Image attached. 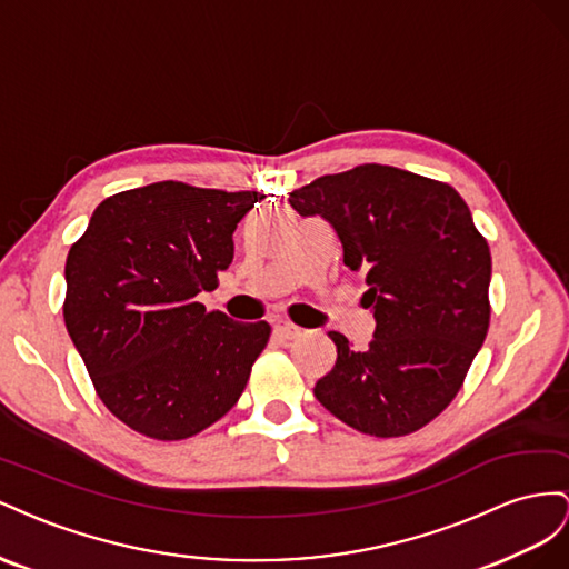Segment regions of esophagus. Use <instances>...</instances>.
<instances>
[{"mask_svg": "<svg viewBox=\"0 0 569 569\" xmlns=\"http://www.w3.org/2000/svg\"><path fill=\"white\" fill-rule=\"evenodd\" d=\"M273 333L279 336V338H283V340H293V338L300 336V329L293 327V323H290V321H276L273 323Z\"/></svg>", "mask_w": 569, "mask_h": 569, "instance_id": "obj_1", "label": "esophagus"}]
</instances>
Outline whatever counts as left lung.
Masks as SVG:
<instances>
[{
  "label": "left lung",
  "mask_w": 569,
  "mask_h": 569,
  "mask_svg": "<svg viewBox=\"0 0 569 569\" xmlns=\"http://www.w3.org/2000/svg\"><path fill=\"white\" fill-rule=\"evenodd\" d=\"M300 217H321L343 262L367 276L377 319L365 352L331 331L336 365L317 400L348 427L405 436L456 398L489 331L491 252L469 207L446 183L383 164L321 176L290 192Z\"/></svg>",
  "instance_id": "left-lung-1"
}]
</instances>
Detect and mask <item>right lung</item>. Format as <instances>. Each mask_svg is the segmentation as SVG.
<instances>
[{
	"instance_id": "obj_1",
	"label": "right lung",
	"mask_w": 569,
	"mask_h": 569,
	"mask_svg": "<svg viewBox=\"0 0 569 569\" xmlns=\"http://www.w3.org/2000/svg\"><path fill=\"white\" fill-rule=\"evenodd\" d=\"M257 192L161 181L111 194L67 257L63 321L97 396L157 441H181L238 402L267 321L207 312Z\"/></svg>"
}]
</instances>
